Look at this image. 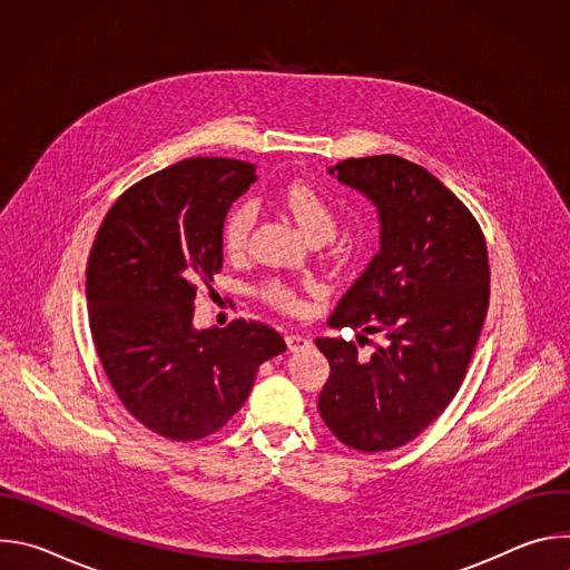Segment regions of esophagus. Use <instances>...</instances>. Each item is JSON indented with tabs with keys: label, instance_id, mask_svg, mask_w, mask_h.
Wrapping results in <instances>:
<instances>
[{
	"label": "esophagus",
	"instance_id": "obj_1",
	"mask_svg": "<svg viewBox=\"0 0 570 570\" xmlns=\"http://www.w3.org/2000/svg\"><path fill=\"white\" fill-rule=\"evenodd\" d=\"M286 345L291 352H297V350H304L311 345V338L304 336V334H288L286 336Z\"/></svg>",
	"mask_w": 570,
	"mask_h": 570
}]
</instances>
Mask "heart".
<instances>
[{
    "mask_svg": "<svg viewBox=\"0 0 570 570\" xmlns=\"http://www.w3.org/2000/svg\"><path fill=\"white\" fill-rule=\"evenodd\" d=\"M279 200L293 214V218L299 223L306 236L322 234L332 238L336 234V225H338L336 209L315 189L302 183H293L279 191ZM255 216L257 212L253 203H238L227 212L220 225V246L227 255H238L243 253V248H246L248 234L255 225ZM264 295L268 297V302H273L284 311H295L299 306L297 293L279 279H271L264 286Z\"/></svg>",
    "mask_w": 570,
    "mask_h": 570,
    "instance_id": "1",
    "label": "heart"
}]
</instances>
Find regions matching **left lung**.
I'll return each instance as SVG.
<instances>
[{"label":"left lung","mask_w":570,"mask_h":570,"mask_svg":"<svg viewBox=\"0 0 570 570\" xmlns=\"http://www.w3.org/2000/svg\"><path fill=\"white\" fill-rule=\"evenodd\" d=\"M330 174L381 218V250L330 327L383 332L387 343L363 361L345 338H315L332 365L317 411L343 444L390 451L429 429L464 381L490 306L487 243L464 203L399 155L350 157Z\"/></svg>","instance_id":"left-lung-1"}]
</instances>
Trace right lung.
I'll return each mask as SVG.
<instances>
[{
    "instance_id": "right-lung-1",
    "label": "right lung",
    "mask_w": 570,
    "mask_h": 570,
    "mask_svg": "<svg viewBox=\"0 0 570 570\" xmlns=\"http://www.w3.org/2000/svg\"><path fill=\"white\" fill-rule=\"evenodd\" d=\"M255 180L250 161L183 159L124 191L95 238L86 293L99 361L126 411L167 440L223 429L259 365L286 350L255 320L194 327L196 293L223 268V218Z\"/></svg>"
}]
</instances>
